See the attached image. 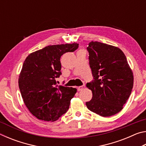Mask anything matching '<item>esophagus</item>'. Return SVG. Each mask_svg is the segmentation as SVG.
I'll return each instance as SVG.
<instances>
[{
    "label": "esophagus",
    "mask_w": 146,
    "mask_h": 146,
    "mask_svg": "<svg viewBox=\"0 0 146 146\" xmlns=\"http://www.w3.org/2000/svg\"><path fill=\"white\" fill-rule=\"evenodd\" d=\"M84 88H85V84H84L82 86H79V87H78L77 90L78 91H81V90H82Z\"/></svg>",
    "instance_id": "34e87169"
}]
</instances>
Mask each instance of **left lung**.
Masks as SVG:
<instances>
[{
  "label": "left lung",
  "instance_id": "1",
  "mask_svg": "<svg viewBox=\"0 0 146 146\" xmlns=\"http://www.w3.org/2000/svg\"><path fill=\"white\" fill-rule=\"evenodd\" d=\"M87 50L93 80L86 84L93 93L86 106L102 117L114 115L122 110L133 86L126 56L117 47L98 42H91Z\"/></svg>",
  "mask_w": 146,
  "mask_h": 146
}]
</instances>
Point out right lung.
<instances>
[{"label": "right lung", "instance_id": "1", "mask_svg": "<svg viewBox=\"0 0 146 146\" xmlns=\"http://www.w3.org/2000/svg\"><path fill=\"white\" fill-rule=\"evenodd\" d=\"M78 44L46 46L27 56L19 78L24 102L29 111L39 120L55 121L67 112L76 89L58 86L61 75L60 57L73 52Z\"/></svg>", "mask_w": 146, "mask_h": 146}]
</instances>
